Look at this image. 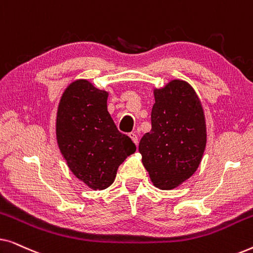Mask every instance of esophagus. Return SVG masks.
Listing matches in <instances>:
<instances>
[{
	"instance_id": "34e87169",
	"label": "esophagus",
	"mask_w": 253,
	"mask_h": 253,
	"mask_svg": "<svg viewBox=\"0 0 253 253\" xmlns=\"http://www.w3.org/2000/svg\"><path fill=\"white\" fill-rule=\"evenodd\" d=\"M129 137L131 138V139H132V141L136 145H138V136H137V133L136 132H130L129 133Z\"/></svg>"
}]
</instances>
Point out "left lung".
Masks as SVG:
<instances>
[{
    "mask_svg": "<svg viewBox=\"0 0 253 253\" xmlns=\"http://www.w3.org/2000/svg\"><path fill=\"white\" fill-rule=\"evenodd\" d=\"M152 129L138 151L154 186L177 188L198 169L206 147L203 103L188 82L172 79L153 89Z\"/></svg>",
    "mask_w": 253,
    "mask_h": 253,
    "instance_id": "1",
    "label": "left lung"
}]
</instances>
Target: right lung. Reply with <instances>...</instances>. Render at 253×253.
<instances>
[{
  "label": "right lung",
  "instance_id": "1",
  "mask_svg": "<svg viewBox=\"0 0 253 253\" xmlns=\"http://www.w3.org/2000/svg\"><path fill=\"white\" fill-rule=\"evenodd\" d=\"M108 95L91 82L76 79L64 89L57 107L58 148L72 174L92 190L112 185L120 165L136 151L108 113Z\"/></svg>",
  "mask_w": 253,
  "mask_h": 253
}]
</instances>
